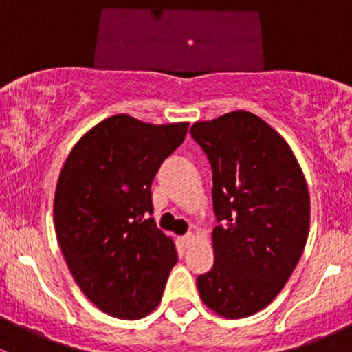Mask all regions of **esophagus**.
Returning a JSON list of instances; mask_svg holds the SVG:
<instances>
[{
	"mask_svg": "<svg viewBox=\"0 0 352 352\" xmlns=\"http://www.w3.org/2000/svg\"><path fill=\"white\" fill-rule=\"evenodd\" d=\"M179 242H180V245H182L184 248H187V247H190V245H192L194 242H196V236H194L192 233H189V235H184V236H180V239H179Z\"/></svg>",
	"mask_w": 352,
	"mask_h": 352,
	"instance_id": "obj_1",
	"label": "esophagus"
}]
</instances>
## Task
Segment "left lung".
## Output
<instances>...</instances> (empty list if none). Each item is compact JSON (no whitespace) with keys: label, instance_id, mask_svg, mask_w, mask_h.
Listing matches in <instances>:
<instances>
[{"label":"left lung","instance_id":"1","mask_svg":"<svg viewBox=\"0 0 352 352\" xmlns=\"http://www.w3.org/2000/svg\"><path fill=\"white\" fill-rule=\"evenodd\" d=\"M212 166L214 264L199 296L225 318L264 310L293 274L310 230V194L285 138L247 110L190 127Z\"/></svg>","mask_w":352,"mask_h":352}]
</instances>
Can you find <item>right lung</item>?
<instances>
[{"label":"right lung","instance_id":"right-lung-1","mask_svg":"<svg viewBox=\"0 0 352 352\" xmlns=\"http://www.w3.org/2000/svg\"><path fill=\"white\" fill-rule=\"evenodd\" d=\"M187 127L127 113L107 117L78 140L59 173L58 243L85 296L110 317L143 318L162 301L177 248L146 218L153 211L150 189Z\"/></svg>","mask_w":352,"mask_h":352}]
</instances>
